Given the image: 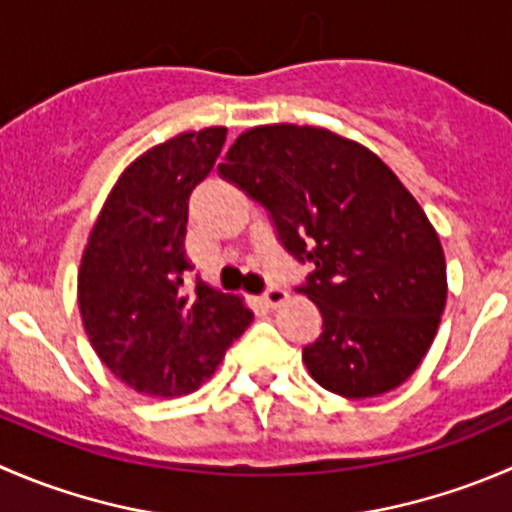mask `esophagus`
<instances>
[{
    "mask_svg": "<svg viewBox=\"0 0 512 512\" xmlns=\"http://www.w3.org/2000/svg\"><path fill=\"white\" fill-rule=\"evenodd\" d=\"M285 300H287V292L277 285H270L265 292H262V302H265L267 307H277Z\"/></svg>",
    "mask_w": 512,
    "mask_h": 512,
    "instance_id": "1",
    "label": "esophagus"
}]
</instances>
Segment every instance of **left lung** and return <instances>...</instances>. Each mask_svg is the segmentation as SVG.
<instances>
[{"label":"left lung","mask_w":512,"mask_h":512,"mask_svg":"<svg viewBox=\"0 0 512 512\" xmlns=\"http://www.w3.org/2000/svg\"><path fill=\"white\" fill-rule=\"evenodd\" d=\"M220 175L260 202L277 240L315 270L297 287L322 315L307 372L350 400L398 388L430 350L448 280L438 232L375 152L322 127L242 132Z\"/></svg>","instance_id":"left-lung-1"}]
</instances>
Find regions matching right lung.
I'll return each mask as SVG.
<instances>
[{"label": "right lung", "mask_w": 512, "mask_h": 512, "mask_svg": "<svg viewBox=\"0 0 512 512\" xmlns=\"http://www.w3.org/2000/svg\"><path fill=\"white\" fill-rule=\"evenodd\" d=\"M225 127L185 132L137 157L109 192L84 247L79 312L99 360L132 390H197L247 330L252 312L212 290L185 255L190 195L212 172Z\"/></svg>", "instance_id": "1"}]
</instances>
